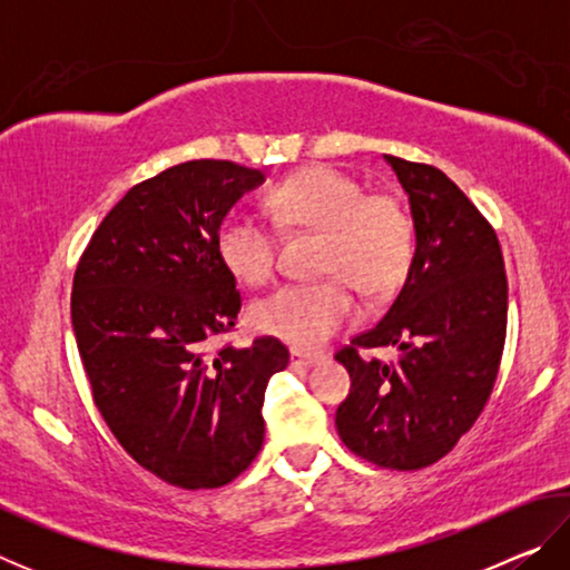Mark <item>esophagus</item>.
Segmentation results:
<instances>
[{
  "mask_svg": "<svg viewBox=\"0 0 570 570\" xmlns=\"http://www.w3.org/2000/svg\"><path fill=\"white\" fill-rule=\"evenodd\" d=\"M320 362H322L320 354H306V352H298V350L292 352V366H296V370H306V366H314Z\"/></svg>",
  "mask_w": 570,
  "mask_h": 570,
  "instance_id": "34e87169",
  "label": "esophagus"
}]
</instances>
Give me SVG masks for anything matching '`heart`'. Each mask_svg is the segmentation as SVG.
<instances>
[{
    "label": "heart",
    "instance_id": "1",
    "mask_svg": "<svg viewBox=\"0 0 570 570\" xmlns=\"http://www.w3.org/2000/svg\"><path fill=\"white\" fill-rule=\"evenodd\" d=\"M268 214L284 230H322L320 282L288 284L250 308L258 332L294 350H320L356 316L352 286L380 298L407 276L414 256L410 210L392 193H364L350 173L308 166L266 196ZM216 254L240 284L262 286L276 274L278 246L262 220L230 214L216 230Z\"/></svg>",
    "mask_w": 570,
    "mask_h": 570
}]
</instances>
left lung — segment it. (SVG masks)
Here are the masks:
<instances>
[{"label":"left lung","mask_w":570,"mask_h":570,"mask_svg":"<svg viewBox=\"0 0 570 570\" xmlns=\"http://www.w3.org/2000/svg\"><path fill=\"white\" fill-rule=\"evenodd\" d=\"M384 158L410 196L417 246L382 322L334 354L352 377L336 430L372 465L420 470L485 410L505 346L508 278L495 228L445 173ZM377 345H397L401 356L361 360Z\"/></svg>","instance_id":"1"}]
</instances>
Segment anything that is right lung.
<instances>
[{"label":"right lung","mask_w":570,"mask_h":570,"mask_svg":"<svg viewBox=\"0 0 570 570\" xmlns=\"http://www.w3.org/2000/svg\"><path fill=\"white\" fill-rule=\"evenodd\" d=\"M264 173L188 160L132 186L95 230L72 282V330L115 440L183 490L220 488L264 445L266 384L288 350L208 342L238 322L240 292L216 230Z\"/></svg>","instance_id":"1"}]
</instances>
